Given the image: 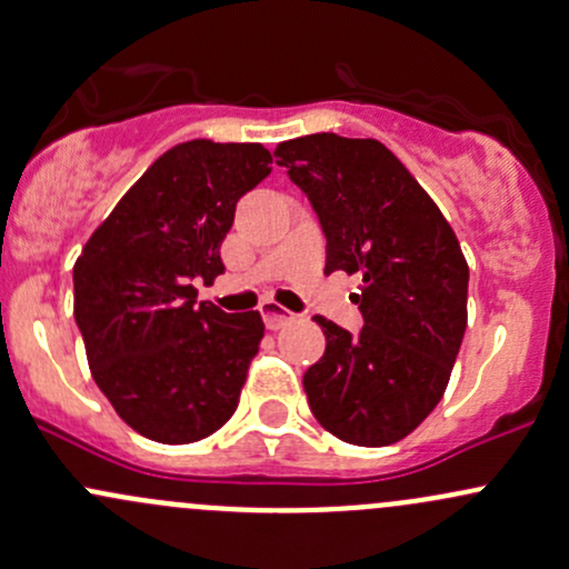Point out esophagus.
<instances>
[{
    "label": "esophagus",
    "instance_id": "1",
    "mask_svg": "<svg viewBox=\"0 0 569 569\" xmlns=\"http://www.w3.org/2000/svg\"><path fill=\"white\" fill-rule=\"evenodd\" d=\"M260 315H262V320H266V328L268 331H279V328H284V326H290L292 320H296V315H292V311H287V309H282V307H277V303L273 301H266L260 307Z\"/></svg>",
    "mask_w": 569,
    "mask_h": 569
}]
</instances>
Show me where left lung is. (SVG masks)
I'll use <instances>...</instances> for the list:
<instances>
[{"label":"left lung","instance_id":"8db88e82","mask_svg":"<svg viewBox=\"0 0 569 569\" xmlns=\"http://www.w3.org/2000/svg\"><path fill=\"white\" fill-rule=\"evenodd\" d=\"M273 157L320 219L326 271L363 277L358 336L315 317L326 352L303 375L311 412L341 442H399L439 405L467 331L461 243L380 140L317 132Z\"/></svg>","mask_w":569,"mask_h":569}]
</instances>
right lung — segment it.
I'll return each mask as SVG.
<instances>
[{"mask_svg":"<svg viewBox=\"0 0 569 569\" xmlns=\"http://www.w3.org/2000/svg\"><path fill=\"white\" fill-rule=\"evenodd\" d=\"M271 173L260 143L173 146L91 233L72 268L76 322L97 388L119 418L162 445L222 429L262 339L260 311L198 301L224 271L236 203Z\"/></svg>","mask_w":569,"mask_h":569,"instance_id":"obj_1","label":"right lung"}]
</instances>
